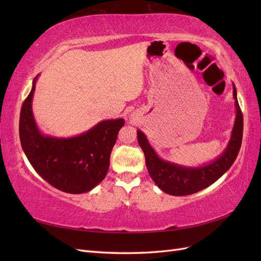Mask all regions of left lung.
<instances>
[{
    "mask_svg": "<svg viewBox=\"0 0 261 261\" xmlns=\"http://www.w3.org/2000/svg\"><path fill=\"white\" fill-rule=\"evenodd\" d=\"M233 98L235 101V121L230 140L215 160L199 167H186L163 160L150 145L147 136L137 130L138 144L143 149L146 165L150 176L161 191L173 196L192 195L215 183L232 167L238 156L243 138V114L238 101V92L233 84Z\"/></svg>",
    "mask_w": 261,
    "mask_h": 261,
    "instance_id": "1",
    "label": "left lung"
}]
</instances>
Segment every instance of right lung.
<instances>
[{
  "instance_id": "obj_1",
  "label": "right lung",
  "mask_w": 261,
  "mask_h": 261,
  "mask_svg": "<svg viewBox=\"0 0 261 261\" xmlns=\"http://www.w3.org/2000/svg\"><path fill=\"white\" fill-rule=\"evenodd\" d=\"M38 77L20 110L19 138L23 152L38 174L53 187L68 194L89 192L107 175L110 154L125 124L124 118L103 120L72 137L45 135L33 112Z\"/></svg>"
}]
</instances>
